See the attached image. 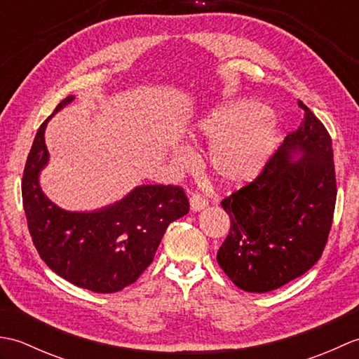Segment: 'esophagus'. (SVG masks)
Wrapping results in <instances>:
<instances>
[{
  "mask_svg": "<svg viewBox=\"0 0 359 359\" xmlns=\"http://www.w3.org/2000/svg\"><path fill=\"white\" fill-rule=\"evenodd\" d=\"M207 205H208L207 199H203V197L199 194H194V196H191V199H189V208H191L193 212L202 211L205 207H207Z\"/></svg>",
  "mask_w": 359,
  "mask_h": 359,
  "instance_id": "obj_1",
  "label": "esophagus"
}]
</instances>
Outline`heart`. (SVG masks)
I'll use <instances>...</instances> for the list:
<instances>
[{"mask_svg":"<svg viewBox=\"0 0 359 359\" xmlns=\"http://www.w3.org/2000/svg\"><path fill=\"white\" fill-rule=\"evenodd\" d=\"M278 120L264 104L239 100L210 111L189 131V140L211 143L207 168L212 179L224 187H239L255 180L269 165L278 148ZM182 151L172 152L180 165Z\"/></svg>","mask_w":359,"mask_h":359,"instance_id":"1","label":"heart"}]
</instances>
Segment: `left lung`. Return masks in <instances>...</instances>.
<instances>
[{"label":"left lung","instance_id":"obj_1","mask_svg":"<svg viewBox=\"0 0 359 359\" xmlns=\"http://www.w3.org/2000/svg\"><path fill=\"white\" fill-rule=\"evenodd\" d=\"M304 120L257 177L222 201L231 226L217 264L234 285L266 293L321 257L337 202L332 139L306 104Z\"/></svg>","mask_w":359,"mask_h":359}]
</instances>
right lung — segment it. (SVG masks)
<instances>
[{"mask_svg":"<svg viewBox=\"0 0 359 359\" xmlns=\"http://www.w3.org/2000/svg\"><path fill=\"white\" fill-rule=\"evenodd\" d=\"M74 98L66 97L52 116ZM52 116L38 129L22 174L29 233L40 257L58 276L94 293L120 292L148 269L168 225L189 211L188 199L179 187L139 185L103 208H60L40 187L49 162L44 131Z\"/></svg>","mask_w":359,"mask_h":359,"instance_id":"obj_1","label":"right lung"}]
</instances>
